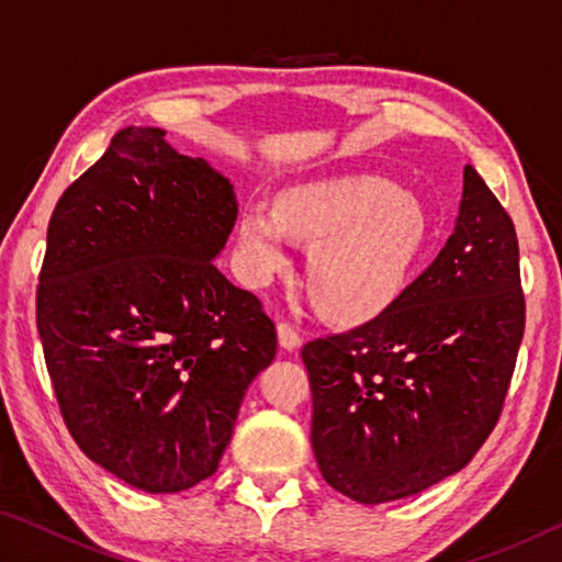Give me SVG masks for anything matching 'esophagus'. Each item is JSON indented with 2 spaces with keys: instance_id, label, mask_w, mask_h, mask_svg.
<instances>
[{
  "instance_id": "obj_1",
  "label": "esophagus",
  "mask_w": 562,
  "mask_h": 562,
  "mask_svg": "<svg viewBox=\"0 0 562 562\" xmlns=\"http://www.w3.org/2000/svg\"><path fill=\"white\" fill-rule=\"evenodd\" d=\"M278 337H280V347H284V349H297L300 345H302V335H300V329L294 327V325H290V322H280L278 325Z\"/></svg>"
}]
</instances>
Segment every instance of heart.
<instances>
[{
  "label": "heart",
  "instance_id": "1",
  "mask_svg": "<svg viewBox=\"0 0 562 562\" xmlns=\"http://www.w3.org/2000/svg\"><path fill=\"white\" fill-rule=\"evenodd\" d=\"M290 237L312 243L307 290L327 317L367 322L386 312L424 268L429 215L408 190L374 176H331L282 190L274 207L247 203L237 217V258L250 284L290 262Z\"/></svg>",
  "mask_w": 562,
  "mask_h": 562
}]
</instances>
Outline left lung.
I'll use <instances>...</instances> for the list:
<instances>
[{"instance_id": "left-lung-1", "label": "left lung", "mask_w": 562, "mask_h": 562, "mask_svg": "<svg viewBox=\"0 0 562 562\" xmlns=\"http://www.w3.org/2000/svg\"><path fill=\"white\" fill-rule=\"evenodd\" d=\"M522 329L516 227L465 166L456 231L429 270L379 317L302 347L325 481L374 506L461 471L496 429Z\"/></svg>"}]
</instances>
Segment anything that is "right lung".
Wrapping results in <instances>:
<instances>
[{"mask_svg":"<svg viewBox=\"0 0 562 562\" xmlns=\"http://www.w3.org/2000/svg\"><path fill=\"white\" fill-rule=\"evenodd\" d=\"M128 126L56 203L36 329L79 449L146 493L217 471L278 329L215 268L237 221L231 180Z\"/></svg>","mask_w":562,"mask_h":562,"instance_id":"obj_1","label":"right lung"}]
</instances>
